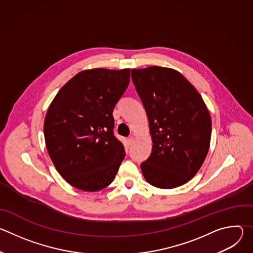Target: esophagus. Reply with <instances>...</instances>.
I'll list each match as a JSON object with an SVG mask.
<instances>
[{"mask_svg":"<svg viewBox=\"0 0 253 253\" xmlns=\"http://www.w3.org/2000/svg\"><path fill=\"white\" fill-rule=\"evenodd\" d=\"M134 140H135V138H134V136H130L129 138H128V144H129V145H131V144L134 142Z\"/></svg>","mask_w":253,"mask_h":253,"instance_id":"1","label":"esophagus"}]
</instances>
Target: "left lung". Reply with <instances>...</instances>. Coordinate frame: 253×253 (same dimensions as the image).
<instances>
[{"mask_svg": "<svg viewBox=\"0 0 253 253\" xmlns=\"http://www.w3.org/2000/svg\"><path fill=\"white\" fill-rule=\"evenodd\" d=\"M131 77L145 107L152 152L141 164L146 181L171 189L192 179L210 146L211 117L201 95L178 71L150 66L132 69Z\"/></svg>", "mask_w": 253, "mask_h": 253, "instance_id": "8db88e82", "label": "left lung"}]
</instances>
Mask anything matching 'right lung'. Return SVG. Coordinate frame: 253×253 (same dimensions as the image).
<instances>
[{
  "mask_svg": "<svg viewBox=\"0 0 253 253\" xmlns=\"http://www.w3.org/2000/svg\"><path fill=\"white\" fill-rule=\"evenodd\" d=\"M130 69H89L71 78L44 121L50 158L66 181L87 192L110 185L125 157L113 135V110L129 85Z\"/></svg>",
  "mask_w": 253,
  "mask_h": 253,
  "instance_id": "1",
  "label": "right lung"
}]
</instances>
